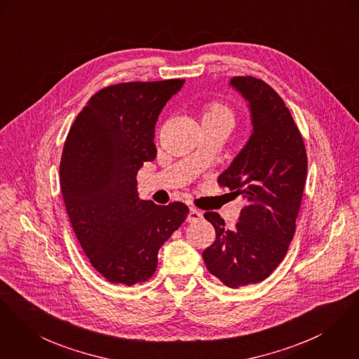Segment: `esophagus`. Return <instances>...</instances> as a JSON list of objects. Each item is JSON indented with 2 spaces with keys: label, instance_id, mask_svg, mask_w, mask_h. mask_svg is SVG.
<instances>
[{
  "label": "esophagus",
  "instance_id": "esophagus-1",
  "mask_svg": "<svg viewBox=\"0 0 359 359\" xmlns=\"http://www.w3.org/2000/svg\"><path fill=\"white\" fill-rule=\"evenodd\" d=\"M202 217H203V215H202L199 210L191 208L190 212H189V216H187V221H189V222H196V221L201 220Z\"/></svg>",
  "mask_w": 359,
  "mask_h": 359
}]
</instances>
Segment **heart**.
<instances>
[{
	"label": "heart",
	"instance_id": "1",
	"mask_svg": "<svg viewBox=\"0 0 359 359\" xmlns=\"http://www.w3.org/2000/svg\"><path fill=\"white\" fill-rule=\"evenodd\" d=\"M213 118H228L232 121L233 114L226 105L221 104L219 101H210L202 107L201 120L203 121V120H213Z\"/></svg>",
	"mask_w": 359,
	"mask_h": 359
}]
</instances>
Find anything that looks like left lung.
<instances>
[{"label":"left lung","instance_id":"8db88e82","mask_svg":"<svg viewBox=\"0 0 359 359\" xmlns=\"http://www.w3.org/2000/svg\"><path fill=\"white\" fill-rule=\"evenodd\" d=\"M229 84L248 102L252 134L219 183L242 195L246 205L232 231L219 213L203 215L216 241L202 257L213 276L238 288L265 280L285 257L302 202L307 156L291 113L269 84L252 76H235Z\"/></svg>","mask_w":359,"mask_h":359}]
</instances>
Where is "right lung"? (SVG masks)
I'll use <instances>...</instances> for the list:
<instances>
[{
    "label": "right lung",
    "mask_w": 359,
    "mask_h": 359,
    "mask_svg": "<svg viewBox=\"0 0 359 359\" xmlns=\"http://www.w3.org/2000/svg\"><path fill=\"white\" fill-rule=\"evenodd\" d=\"M183 79L128 82L95 93L65 139L60 184L74 232L108 281L133 285L157 269L158 250L189 208L143 201L137 173L157 156L154 128Z\"/></svg>",
    "instance_id": "add662e5"
}]
</instances>
